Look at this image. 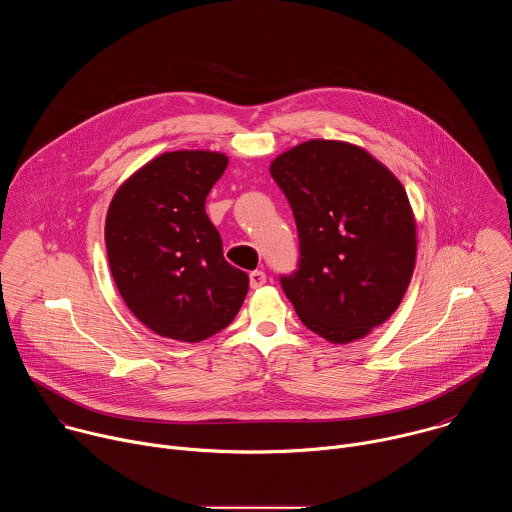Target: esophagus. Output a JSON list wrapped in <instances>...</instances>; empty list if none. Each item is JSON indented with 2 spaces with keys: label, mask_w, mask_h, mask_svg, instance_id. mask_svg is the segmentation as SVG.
I'll list each match as a JSON object with an SVG mask.
<instances>
[{
  "label": "esophagus",
  "mask_w": 512,
  "mask_h": 512,
  "mask_svg": "<svg viewBox=\"0 0 512 512\" xmlns=\"http://www.w3.org/2000/svg\"><path fill=\"white\" fill-rule=\"evenodd\" d=\"M249 283H251V287H253V289H257V287H261V285H265V283H267V275H265L263 271H251V275H249Z\"/></svg>",
  "instance_id": "34e87169"
}]
</instances>
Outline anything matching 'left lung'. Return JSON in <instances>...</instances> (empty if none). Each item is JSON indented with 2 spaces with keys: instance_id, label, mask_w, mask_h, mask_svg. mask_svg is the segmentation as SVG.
<instances>
[{
  "instance_id": "left-lung-1",
  "label": "left lung",
  "mask_w": 512,
  "mask_h": 512,
  "mask_svg": "<svg viewBox=\"0 0 512 512\" xmlns=\"http://www.w3.org/2000/svg\"><path fill=\"white\" fill-rule=\"evenodd\" d=\"M269 172L300 233V269L281 277L306 328L332 344L369 336L409 287L417 227L399 178L360 145L310 139Z\"/></svg>"
}]
</instances>
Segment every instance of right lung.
<instances>
[{
  "mask_svg": "<svg viewBox=\"0 0 512 512\" xmlns=\"http://www.w3.org/2000/svg\"><path fill=\"white\" fill-rule=\"evenodd\" d=\"M227 164L221 152H166L111 198L105 243L113 281L131 314L162 338L206 340L245 302L249 275L225 261L204 210Z\"/></svg>",
  "mask_w": 512,
  "mask_h": 512,
  "instance_id": "right-lung-1",
  "label": "right lung"
}]
</instances>
